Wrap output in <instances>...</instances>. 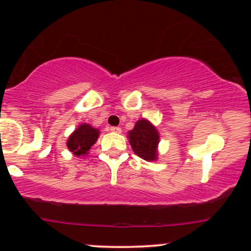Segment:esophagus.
I'll list each match as a JSON object with an SVG mask.
<instances>
[{"label":"esophagus","instance_id":"1","mask_svg":"<svg viewBox=\"0 0 251 251\" xmlns=\"http://www.w3.org/2000/svg\"><path fill=\"white\" fill-rule=\"evenodd\" d=\"M111 131L114 132V133H122V128L118 127V126H113V127H111Z\"/></svg>","mask_w":251,"mask_h":251}]
</instances>
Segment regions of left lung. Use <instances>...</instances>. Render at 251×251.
I'll list each match as a JSON object with an SVG mask.
<instances>
[{
	"label": "left lung",
	"instance_id": "8db88e82",
	"mask_svg": "<svg viewBox=\"0 0 251 251\" xmlns=\"http://www.w3.org/2000/svg\"><path fill=\"white\" fill-rule=\"evenodd\" d=\"M128 142L138 157L146 162H154L158 159V145L160 135L155 126L150 120L139 119L133 129L128 131Z\"/></svg>",
	"mask_w": 251,
	"mask_h": 251
}]
</instances>
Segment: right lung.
Instances as JSON below:
<instances>
[{"instance_id": "add662e5", "label": "right lung", "mask_w": 251, "mask_h": 251, "mask_svg": "<svg viewBox=\"0 0 251 251\" xmlns=\"http://www.w3.org/2000/svg\"><path fill=\"white\" fill-rule=\"evenodd\" d=\"M100 131L89 124H80L67 139V148L76 157L87 155L89 149L97 143Z\"/></svg>"}]
</instances>
